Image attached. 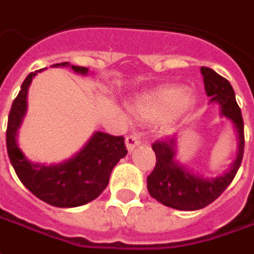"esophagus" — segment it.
I'll return each mask as SVG.
<instances>
[{"label":"esophagus","mask_w":254,"mask_h":254,"mask_svg":"<svg viewBox=\"0 0 254 254\" xmlns=\"http://www.w3.org/2000/svg\"><path fill=\"white\" fill-rule=\"evenodd\" d=\"M139 143H141V141H139V138L136 135H130L126 138V147H127V150L130 153L132 152Z\"/></svg>","instance_id":"obj_1"}]
</instances>
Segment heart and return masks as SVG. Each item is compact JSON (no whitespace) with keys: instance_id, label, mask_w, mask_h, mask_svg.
I'll return each mask as SVG.
<instances>
[{"instance_id":"1","label":"heart","mask_w":254,"mask_h":254,"mask_svg":"<svg viewBox=\"0 0 254 254\" xmlns=\"http://www.w3.org/2000/svg\"><path fill=\"white\" fill-rule=\"evenodd\" d=\"M197 105V97L176 84L161 86L141 94L131 102V112L145 122L171 126L185 118Z\"/></svg>"}]
</instances>
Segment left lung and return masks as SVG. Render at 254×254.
<instances>
[{"label":"left lung","mask_w":254,"mask_h":254,"mask_svg":"<svg viewBox=\"0 0 254 254\" xmlns=\"http://www.w3.org/2000/svg\"><path fill=\"white\" fill-rule=\"evenodd\" d=\"M205 91L210 104L219 107L220 118L228 120L235 131L237 157L222 175L205 176L194 172L178 159V136H170L153 143L156 153V167L147 176V190L153 198L165 206L178 210H197L213 202L233 182L244 157V120L235 93L227 79L213 69L201 66Z\"/></svg>","instance_id":"8db88e82"}]
</instances>
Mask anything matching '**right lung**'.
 <instances>
[{
  "mask_svg": "<svg viewBox=\"0 0 254 254\" xmlns=\"http://www.w3.org/2000/svg\"><path fill=\"white\" fill-rule=\"evenodd\" d=\"M52 66H69L83 76L89 73V68L69 63ZM41 71L27 76L12 104L6 128L8 156L17 178L35 197L57 208H75L93 201L105 190L113 167L127 154L124 138L95 131L78 153L59 164L46 165L27 159L17 145V131L27 113L28 87Z\"/></svg>",
  "mask_w": 254,
  "mask_h": 254,
  "instance_id": "obj_1",
  "label": "right lung"
}]
</instances>
